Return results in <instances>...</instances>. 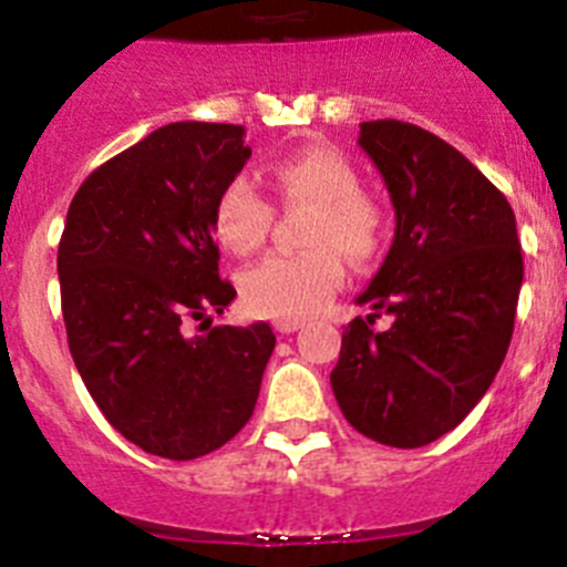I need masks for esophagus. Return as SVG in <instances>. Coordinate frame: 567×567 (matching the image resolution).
Returning <instances> with one entry per match:
<instances>
[{
  "label": "esophagus",
  "instance_id": "esophagus-1",
  "mask_svg": "<svg viewBox=\"0 0 567 567\" xmlns=\"http://www.w3.org/2000/svg\"><path fill=\"white\" fill-rule=\"evenodd\" d=\"M301 327V321H274V330L282 332V336H290V332H296Z\"/></svg>",
  "mask_w": 567,
  "mask_h": 567
}]
</instances>
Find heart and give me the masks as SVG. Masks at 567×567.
Returning <instances> with one entry per match:
<instances>
[{
    "mask_svg": "<svg viewBox=\"0 0 567 567\" xmlns=\"http://www.w3.org/2000/svg\"><path fill=\"white\" fill-rule=\"evenodd\" d=\"M285 209H310L301 226L308 251L271 254L240 274L243 305L254 316L305 321L327 308L343 282V259L363 262L383 237V212L361 189L358 171L327 145L279 158L268 171ZM212 226L231 254L257 251L274 226V204L248 176H235L215 200Z\"/></svg>",
    "mask_w": 567,
    "mask_h": 567,
    "instance_id": "1",
    "label": "heart"
}]
</instances>
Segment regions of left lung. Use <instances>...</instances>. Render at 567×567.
Masks as SVG:
<instances>
[{"mask_svg":"<svg viewBox=\"0 0 567 567\" xmlns=\"http://www.w3.org/2000/svg\"><path fill=\"white\" fill-rule=\"evenodd\" d=\"M358 145L394 204V243L349 321L330 374L358 433L389 447L436 442L475 409L515 330L523 254L515 212L470 158L400 120L361 123ZM392 316L389 331L371 324Z\"/></svg>","mask_w":567,"mask_h":567,"instance_id":"obj_1","label":"left lung"}]
</instances>
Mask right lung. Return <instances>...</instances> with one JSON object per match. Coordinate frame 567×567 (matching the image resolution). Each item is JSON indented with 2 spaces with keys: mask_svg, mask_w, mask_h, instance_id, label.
<instances>
[{
  "mask_svg": "<svg viewBox=\"0 0 567 567\" xmlns=\"http://www.w3.org/2000/svg\"><path fill=\"white\" fill-rule=\"evenodd\" d=\"M246 128L171 123L116 153L66 212L58 277L69 352L114 431L189 462L254 414L271 327H212L237 296L218 274L212 212L243 171ZM195 320L207 332L193 337Z\"/></svg>",
  "mask_w": 567,
  "mask_h": 567,
  "instance_id": "1",
  "label": "right lung"
}]
</instances>
